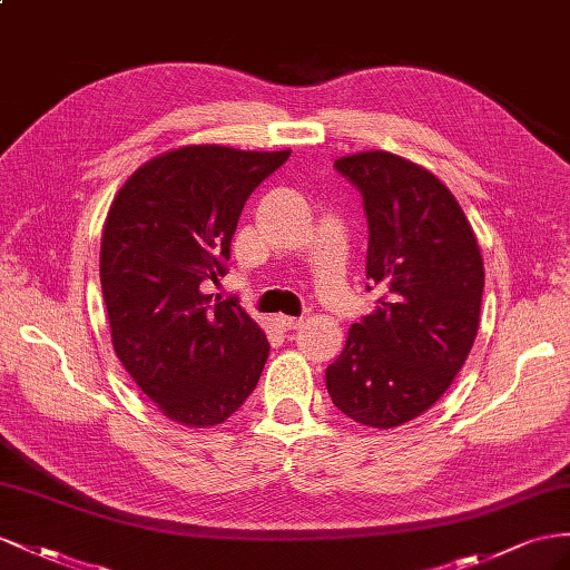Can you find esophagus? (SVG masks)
Listing matches in <instances>:
<instances>
[{
  "label": "esophagus",
  "mask_w": 570,
  "mask_h": 570,
  "mask_svg": "<svg viewBox=\"0 0 570 570\" xmlns=\"http://www.w3.org/2000/svg\"><path fill=\"white\" fill-rule=\"evenodd\" d=\"M276 323H279L284 330H298L303 325V317H288V315H279L276 317Z\"/></svg>",
  "instance_id": "34e87169"
}]
</instances>
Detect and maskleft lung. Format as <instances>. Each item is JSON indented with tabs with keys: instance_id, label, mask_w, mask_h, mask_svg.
<instances>
[{
	"instance_id": "left-lung-1",
	"label": "left lung",
	"mask_w": 570,
	"mask_h": 570,
	"mask_svg": "<svg viewBox=\"0 0 570 570\" xmlns=\"http://www.w3.org/2000/svg\"><path fill=\"white\" fill-rule=\"evenodd\" d=\"M334 168L363 197L366 279L383 298L348 330L344 352L325 371L327 392L358 424L395 429L441 400L470 356L484 259L455 195L424 166L358 151Z\"/></svg>"
}]
</instances>
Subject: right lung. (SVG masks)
Listing matches in <instances>:
<instances>
[{"instance_id": "obj_1", "label": "right lung", "mask_w": 570, "mask_h": 570, "mask_svg": "<svg viewBox=\"0 0 570 570\" xmlns=\"http://www.w3.org/2000/svg\"><path fill=\"white\" fill-rule=\"evenodd\" d=\"M288 156L180 146L139 166L108 209L100 286L115 354L158 412L187 429L224 424L265 368V332L202 284L226 274L247 197Z\"/></svg>"}]
</instances>
